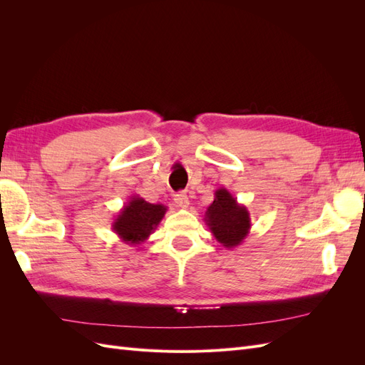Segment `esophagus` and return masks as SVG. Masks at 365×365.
<instances>
[{
	"mask_svg": "<svg viewBox=\"0 0 365 365\" xmlns=\"http://www.w3.org/2000/svg\"><path fill=\"white\" fill-rule=\"evenodd\" d=\"M175 202L178 204V207H181V208H187L190 204L189 196H187L185 192H180L178 195H175Z\"/></svg>",
	"mask_w": 365,
	"mask_h": 365,
	"instance_id": "1",
	"label": "esophagus"
}]
</instances>
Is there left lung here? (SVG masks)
I'll return each mask as SVG.
<instances>
[{"instance_id": "8db88e82", "label": "left lung", "mask_w": 365, "mask_h": 365, "mask_svg": "<svg viewBox=\"0 0 365 365\" xmlns=\"http://www.w3.org/2000/svg\"><path fill=\"white\" fill-rule=\"evenodd\" d=\"M204 220L215 239L227 250L244 244L251 228L248 208L239 204L224 187L215 192V200L208 205Z\"/></svg>"}]
</instances>
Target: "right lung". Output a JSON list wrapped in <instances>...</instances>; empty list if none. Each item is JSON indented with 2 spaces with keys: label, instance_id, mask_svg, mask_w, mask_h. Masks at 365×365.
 <instances>
[{
  "label": "right lung",
  "instance_id": "add662e5",
  "mask_svg": "<svg viewBox=\"0 0 365 365\" xmlns=\"http://www.w3.org/2000/svg\"><path fill=\"white\" fill-rule=\"evenodd\" d=\"M168 207L163 204H150L138 195L129 197V201L120 210L113 222V231L129 247H137L146 242L163 220Z\"/></svg>",
  "mask_w": 365,
  "mask_h": 365
}]
</instances>
